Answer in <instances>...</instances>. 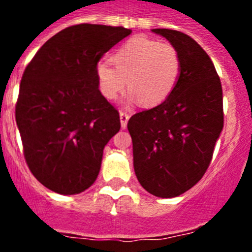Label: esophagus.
<instances>
[{
  "instance_id": "esophagus-1",
  "label": "esophagus",
  "mask_w": 252,
  "mask_h": 252,
  "mask_svg": "<svg viewBox=\"0 0 252 252\" xmlns=\"http://www.w3.org/2000/svg\"><path fill=\"white\" fill-rule=\"evenodd\" d=\"M128 119H130V115L126 112H120V121H121V127L122 128H126V126H127V122H128Z\"/></svg>"
}]
</instances>
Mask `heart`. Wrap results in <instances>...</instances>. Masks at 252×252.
I'll use <instances>...</instances> for the list:
<instances>
[{
  "label": "heart",
  "mask_w": 252,
  "mask_h": 252,
  "mask_svg": "<svg viewBox=\"0 0 252 252\" xmlns=\"http://www.w3.org/2000/svg\"><path fill=\"white\" fill-rule=\"evenodd\" d=\"M112 63L101 62L95 77L104 98L113 101L128 87L127 99L145 107L162 103L177 87L182 60L177 49L169 43L135 36L122 44L112 54Z\"/></svg>",
  "instance_id": "b5f03b06"
}]
</instances>
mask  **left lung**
<instances>
[{"label":"left lung","instance_id":"obj_1","mask_svg":"<svg viewBox=\"0 0 252 252\" xmlns=\"http://www.w3.org/2000/svg\"><path fill=\"white\" fill-rule=\"evenodd\" d=\"M182 60L175 90L159 106L135 113L127 128L142 188L160 198L183 194L202 179L223 128L222 86L212 60L188 35L153 29Z\"/></svg>","mask_w":252,"mask_h":252}]
</instances>
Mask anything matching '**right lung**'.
<instances>
[{"label":"right lung","instance_id":"right-lung-1","mask_svg":"<svg viewBox=\"0 0 252 252\" xmlns=\"http://www.w3.org/2000/svg\"><path fill=\"white\" fill-rule=\"evenodd\" d=\"M130 34L122 26H70L50 37L26 66L16 124L29 169L53 192L78 194L98 177L104 146L121 124L99 92L95 66Z\"/></svg>","mask_w":252,"mask_h":252}]
</instances>
